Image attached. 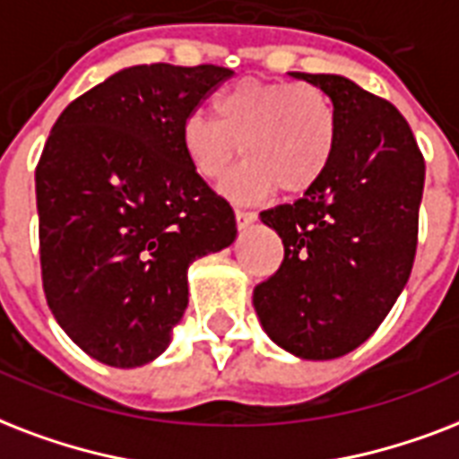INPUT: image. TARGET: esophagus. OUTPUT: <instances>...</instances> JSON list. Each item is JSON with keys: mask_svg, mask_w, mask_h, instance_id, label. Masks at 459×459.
<instances>
[{"mask_svg": "<svg viewBox=\"0 0 459 459\" xmlns=\"http://www.w3.org/2000/svg\"><path fill=\"white\" fill-rule=\"evenodd\" d=\"M234 218H237V227H239V230H247V227L255 220V212L244 211V208H237V211H234Z\"/></svg>", "mask_w": 459, "mask_h": 459, "instance_id": "1", "label": "esophagus"}]
</instances>
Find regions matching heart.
<instances>
[{"instance_id":"obj_1","label":"heart","mask_w":459,"mask_h":459,"mask_svg":"<svg viewBox=\"0 0 459 459\" xmlns=\"http://www.w3.org/2000/svg\"><path fill=\"white\" fill-rule=\"evenodd\" d=\"M215 117L191 112L181 148L205 181L222 179L241 151L247 162L225 186L241 201L314 189L335 152V108L316 85L248 78L218 95Z\"/></svg>"}]
</instances>
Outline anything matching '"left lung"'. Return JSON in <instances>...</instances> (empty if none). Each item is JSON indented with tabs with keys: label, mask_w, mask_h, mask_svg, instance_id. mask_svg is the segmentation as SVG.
I'll return each instance as SVG.
<instances>
[{
	"label": "left lung",
	"mask_w": 459,
	"mask_h": 459,
	"mask_svg": "<svg viewBox=\"0 0 459 459\" xmlns=\"http://www.w3.org/2000/svg\"><path fill=\"white\" fill-rule=\"evenodd\" d=\"M292 76L333 102L335 152L299 201L261 212L285 244V258L255 285L254 307L273 342L321 361L366 342L407 285L424 155L388 100L335 74Z\"/></svg>",
	"instance_id": "left-lung-1"
}]
</instances>
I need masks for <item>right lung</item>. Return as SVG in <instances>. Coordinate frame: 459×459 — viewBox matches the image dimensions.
<instances>
[{"label":"right lung","mask_w":459,"mask_h":459,"mask_svg":"<svg viewBox=\"0 0 459 459\" xmlns=\"http://www.w3.org/2000/svg\"><path fill=\"white\" fill-rule=\"evenodd\" d=\"M141 64L71 102L35 169L42 290L93 359L160 357L189 304L186 270L237 237L232 205L191 169L181 124L232 76Z\"/></svg>","instance_id":"right-lung-1"}]
</instances>
